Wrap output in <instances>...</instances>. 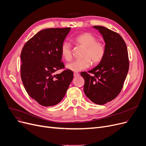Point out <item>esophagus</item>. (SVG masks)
Wrapping results in <instances>:
<instances>
[{"label": "esophagus", "mask_w": 146, "mask_h": 146, "mask_svg": "<svg viewBox=\"0 0 146 146\" xmlns=\"http://www.w3.org/2000/svg\"><path fill=\"white\" fill-rule=\"evenodd\" d=\"M74 77H78V76H80V74L78 73V72H74Z\"/></svg>", "instance_id": "34e87169"}]
</instances>
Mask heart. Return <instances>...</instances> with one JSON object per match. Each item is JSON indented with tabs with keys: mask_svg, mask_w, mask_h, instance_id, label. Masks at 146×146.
Listing matches in <instances>:
<instances>
[{
	"mask_svg": "<svg viewBox=\"0 0 146 146\" xmlns=\"http://www.w3.org/2000/svg\"><path fill=\"white\" fill-rule=\"evenodd\" d=\"M75 43L84 48L82 54L83 59L73 61L66 65L68 69L73 72H79L88 68L91 61L94 65L98 64L103 59L106 53V47L103 43L97 41V38L89 33H82L74 39ZM62 57L66 61L72 58L71 45L64 42L61 46Z\"/></svg>",
	"mask_w": 146,
	"mask_h": 146,
	"instance_id": "1",
	"label": "heart"
}]
</instances>
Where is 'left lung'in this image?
<instances>
[{
  "label": "left lung",
  "mask_w": 146,
  "mask_h": 146,
  "mask_svg": "<svg viewBox=\"0 0 146 146\" xmlns=\"http://www.w3.org/2000/svg\"><path fill=\"white\" fill-rule=\"evenodd\" d=\"M102 35L106 53L99 64L81 75L84 78V92L87 98L98 105H104L116 98L121 92L129 69L128 53L122 37L103 26H93Z\"/></svg>",
  "instance_id": "1"
}]
</instances>
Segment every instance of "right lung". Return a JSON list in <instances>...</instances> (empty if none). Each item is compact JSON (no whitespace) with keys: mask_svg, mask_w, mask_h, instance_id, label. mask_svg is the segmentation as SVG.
<instances>
[{"mask_svg":"<svg viewBox=\"0 0 146 146\" xmlns=\"http://www.w3.org/2000/svg\"><path fill=\"white\" fill-rule=\"evenodd\" d=\"M71 28L47 29L38 32L24 46L21 53V77L27 93L40 105H57L65 96L74 73L61 62L60 48Z\"/></svg>","mask_w":146,"mask_h":146,"instance_id":"right-lung-1","label":"right lung"}]
</instances>
